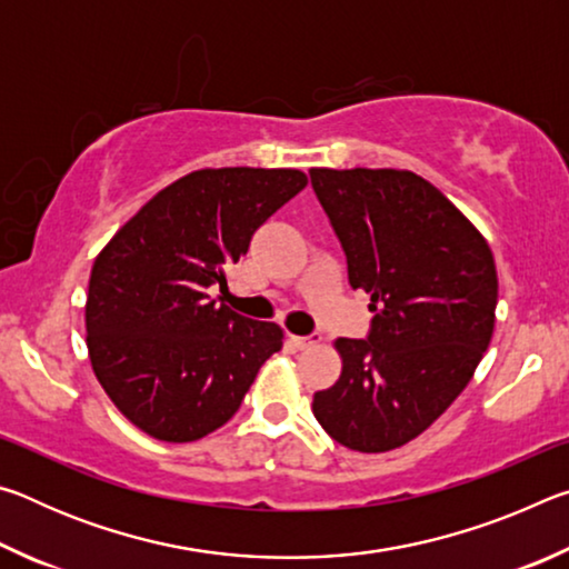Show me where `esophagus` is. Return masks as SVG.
Returning a JSON list of instances; mask_svg holds the SVG:
<instances>
[{
    "label": "esophagus",
    "mask_w": 569,
    "mask_h": 569,
    "mask_svg": "<svg viewBox=\"0 0 569 569\" xmlns=\"http://www.w3.org/2000/svg\"><path fill=\"white\" fill-rule=\"evenodd\" d=\"M291 343L296 349H311V346H319L321 343V336L319 333H311V336H291Z\"/></svg>",
    "instance_id": "esophagus-1"
}]
</instances>
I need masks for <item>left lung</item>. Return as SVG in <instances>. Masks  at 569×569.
Here are the masks:
<instances>
[{"mask_svg":"<svg viewBox=\"0 0 569 569\" xmlns=\"http://www.w3.org/2000/svg\"><path fill=\"white\" fill-rule=\"evenodd\" d=\"M311 186L373 311L366 339H336L341 377L313 393V417L339 445L379 455L417 439L475 377L495 331V256L411 170L311 168Z\"/></svg>","mask_w":569,"mask_h":569,"instance_id":"obj_1","label":"left lung"}]
</instances>
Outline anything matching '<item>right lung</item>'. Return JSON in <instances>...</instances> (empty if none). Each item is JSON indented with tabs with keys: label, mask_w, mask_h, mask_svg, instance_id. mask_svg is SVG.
<instances>
[{
	"label": "right lung",
	"mask_w": 569,
	"mask_h": 569,
	"mask_svg": "<svg viewBox=\"0 0 569 569\" xmlns=\"http://www.w3.org/2000/svg\"><path fill=\"white\" fill-rule=\"evenodd\" d=\"M293 168H206L152 196L92 263L84 326L104 393L148 437L182 445L233 417L283 329L210 298L250 238L306 188Z\"/></svg>",
	"instance_id": "obj_1"
}]
</instances>
